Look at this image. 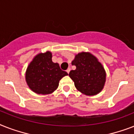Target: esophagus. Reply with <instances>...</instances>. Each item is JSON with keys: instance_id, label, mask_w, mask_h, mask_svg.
<instances>
[{"instance_id": "1", "label": "esophagus", "mask_w": 134, "mask_h": 134, "mask_svg": "<svg viewBox=\"0 0 134 134\" xmlns=\"http://www.w3.org/2000/svg\"><path fill=\"white\" fill-rule=\"evenodd\" d=\"M70 70H71L70 68H68V69H67V71H67V74H69V73L70 72Z\"/></svg>"}]
</instances>
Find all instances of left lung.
I'll use <instances>...</instances> for the list:
<instances>
[{"mask_svg": "<svg viewBox=\"0 0 134 134\" xmlns=\"http://www.w3.org/2000/svg\"><path fill=\"white\" fill-rule=\"evenodd\" d=\"M71 65L76 69L69 76L75 87L87 96H95L103 90L106 82V71L103 65L90 52H80L75 56Z\"/></svg>", "mask_w": 134, "mask_h": 134, "instance_id": "8db88e82", "label": "left lung"}]
</instances>
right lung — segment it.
<instances>
[{"label":"right lung","mask_w":134,"mask_h":134,"mask_svg":"<svg viewBox=\"0 0 134 134\" xmlns=\"http://www.w3.org/2000/svg\"><path fill=\"white\" fill-rule=\"evenodd\" d=\"M49 51L39 53L29 64L25 72V80L29 89L38 94H49L58 87L59 81L67 76L60 68L59 64L52 61Z\"/></svg>","instance_id":"right-lung-1"}]
</instances>
